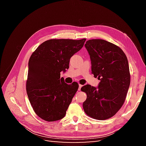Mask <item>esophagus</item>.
Wrapping results in <instances>:
<instances>
[{"instance_id": "1", "label": "esophagus", "mask_w": 146, "mask_h": 146, "mask_svg": "<svg viewBox=\"0 0 146 146\" xmlns=\"http://www.w3.org/2000/svg\"><path fill=\"white\" fill-rule=\"evenodd\" d=\"M78 86H79V87H78V91H80V90H81V88L82 87V85H80V84H79Z\"/></svg>"}]
</instances>
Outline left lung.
I'll use <instances>...</instances> for the list:
<instances>
[{"mask_svg":"<svg viewBox=\"0 0 146 146\" xmlns=\"http://www.w3.org/2000/svg\"><path fill=\"white\" fill-rule=\"evenodd\" d=\"M85 46L91 71L100 80L98 87L83 86L87 98L83 107L88 116L105 120L115 115L124 103L130 83L128 60L121 48L104 39H90Z\"/></svg>","mask_w":146,"mask_h":146,"instance_id":"left-lung-1","label":"left lung"}]
</instances>
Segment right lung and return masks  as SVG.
<instances>
[{
  "label": "right lung",
  "instance_id": "add662e5",
  "mask_svg": "<svg viewBox=\"0 0 146 146\" xmlns=\"http://www.w3.org/2000/svg\"><path fill=\"white\" fill-rule=\"evenodd\" d=\"M86 39H53L39 45L31 55L26 90L34 111L48 122L60 120L78 88L68 85L60 72L69 69L70 58L83 47Z\"/></svg>",
  "mask_w": 146,
  "mask_h": 146
}]
</instances>
